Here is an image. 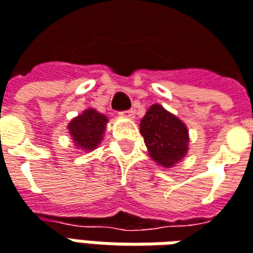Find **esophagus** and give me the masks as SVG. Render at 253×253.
<instances>
[{"label": "esophagus", "instance_id": "obj_1", "mask_svg": "<svg viewBox=\"0 0 253 253\" xmlns=\"http://www.w3.org/2000/svg\"><path fill=\"white\" fill-rule=\"evenodd\" d=\"M122 115H125L127 118H134V111L130 109V111H125V112H122Z\"/></svg>", "mask_w": 253, "mask_h": 253}]
</instances>
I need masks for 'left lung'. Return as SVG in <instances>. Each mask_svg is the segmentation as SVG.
I'll return each instance as SVG.
<instances>
[{"label":"left lung","mask_w":253,"mask_h":253,"mask_svg":"<svg viewBox=\"0 0 253 253\" xmlns=\"http://www.w3.org/2000/svg\"><path fill=\"white\" fill-rule=\"evenodd\" d=\"M139 131L149 156L160 167L172 169L188 153V127L160 104H153L146 111L139 123Z\"/></svg>","instance_id":"left-lung-1"}]
</instances>
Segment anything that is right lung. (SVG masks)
<instances>
[{
  "instance_id": "add662e5",
  "label": "right lung",
  "mask_w": 253,
  "mask_h": 253,
  "mask_svg": "<svg viewBox=\"0 0 253 253\" xmlns=\"http://www.w3.org/2000/svg\"><path fill=\"white\" fill-rule=\"evenodd\" d=\"M108 118L94 108L84 109L68 123V132L71 135L75 149L81 152H91L101 144Z\"/></svg>"
}]
</instances>
